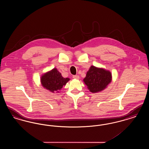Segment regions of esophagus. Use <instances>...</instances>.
<instances>
[{
  "instance_id": "esophagus-1",
  "label": "esophagus",
  "mask_w": 149,
  "mask_h": 149,
  "mask_svg": "<svg viewBox=\"0 0 149 149\" xmlns=\"http://www.w3.org/2000/svg\"><path fill=\"white\" fill-rule=\"evenodd\" d=\"M72 78H74V79H79V76H78V75H73Z\"/></svg>"
}]
</instances>
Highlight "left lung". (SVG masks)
<instances>
[{"mask_svg": "<svg viewBox=\"0 0 149 149\" xmlns=\"http://www.w3.org/2000/svg\"><path fill=\"white\" fill-rule=\"evenodd\" d=\"M112 80V74L109 71L92 66L87 72L84 81L89 91L99 92L106 88Z\"/></svg>", "mask_w": 149, "mask_h": 149, "instance_id": "obj_1", "label": "left lung"}]
</instances>
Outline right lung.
<instances>
[{"label":"right lung","instance_id":"1","mask_svg":"<svg viewBox=\"0 0 149 149\" xmlns=\"http://www.w3.org/2000/svg\"><path fill=\"white\" fill-rule=\"evenodd\" d=\"M69 80V78H63L56 68L46 73L41 78L43 86L52 92H58Z\"/></svg>","mask_w":149,"mask_h":149}]
</instances>
